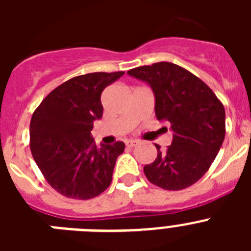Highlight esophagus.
<instances>
[{"label":"esophagus","instance_id":"esophagus-1","mask_svg":"<svg viewBox=\"0 0 251 251\" xmlns=\"http://www.w3.org/2000/svg\"><path fill=\"white\" fill-rule=\"evenodd\" d=\"M126 145H127L128 147H134V146L138 145V141H134V139H129V141L126 142Z\"/></svg>","mask_w":251,"mask_h":251}]
</instances>
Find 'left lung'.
<instances>
[{
	"label": "left lung",
	"instance_id": "left-lung-1",
	"mask_svg": "<svg viewBox=\"0 0 251 251\" xmlns=\"http://www.w3.org/2000/svg\"><path fill=\"white\" fill-rule=\"evenodd\" d=\"M145 81L154 95L159 122H170L172 143L143 171L150 182L165 190H182L210 168L225 138V109L201 79L176 64L162 61L127 73Z\"/></svg>",
	"mask_w": 251,
	"mask_h": 251
}]
</instances>
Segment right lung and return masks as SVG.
Returning a JSON list of instances; mask_svg holds the SVG:
<instances>
[{"mask_svg": "<svg viewBox=\"0 0 251 251\" xmlns=\"http://www.w3.org/2000/svg\"><path fill=\"white\" fill-rule=\"evenodd\" d=\"M124 72L90 73L75 76L41 101L30 123L32 157L50 186L59 194L88 200L112 182L123 142L97 147L93 123L101 119V93Z\"/></svg>", "mask_w": 251, "mask_h": 251, "instance_id": "1", "label": "right lung"}]
</instances>
